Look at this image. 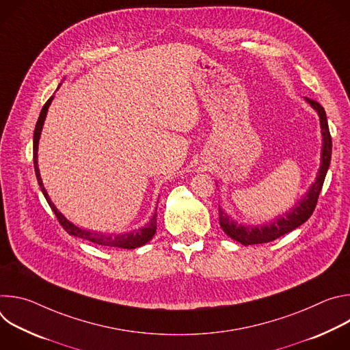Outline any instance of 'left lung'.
I'll use <instances>...</instances> for the list:
<instances>
[{"mask_svg": "<svg viewBox=\"0 0 350 350\" xmlns=\"http://www.w3.org/2000/svg\"><path fill=\"white\" fill-rule=\"evenodd\" d=\"M306 101L312 105V108L319 113L320 124H321V134H323V149H321V163L316 177V181L312 184L310 189L306 195L299 201L288 213H284L274 221L266 223L263 226H243L238 224L232 220L226 212L221 211L219 206V221L223 231L232 239L241 242L242 245H255V243H266L274 241L284 234L291 232L292 230L302 226L314 212V208L319 201V195L321 192L325 174L329 167L331 162V152H332V139L328 129L327 115L324 108L310 98H305Z\"/></svg>", "mask_w": 350, "mask_h": 350, "instance_id": "1", "label": "left lung"}]
</instances>
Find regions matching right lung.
Instances as JSON below:
<instances>
[{"label":"right lung","mask_w":350,"mask_h":350,"mask_svg":"<svg viewBox=\"0 0 350 350\" xmlns=\"http://www.w3.org/2000/svg\"><path fill=\"white\" fill-rule=\"evenodd\" d=\"M53 98L51 96L48 99V101L45 103V105L42 107L41 109V113L38 116V120L36 123V129H34V137H33V162H34V172H36V177H37V181H38V185L46 199V202L49 205V208L53 209V212L55 213L59 224L64 227V230L69 234V235H75V237H79V238H83V239H87L90 242H94L96 245H103V246H108V247H122V249H134V247H138V246H142L145 245L146 242H149L152 239V237L155 235L157 232V211L154 213V216L151 217V220H149L144 227L138 228V230H134L131 232H126V234H103V232H95V231H88V230H83L77 226H75L73 223H70L57 208L55 205L51 202V199H49L44 185H42V181H41V177H40V170H38V163H37V151H38V139H40V135H41V130H42V126H44V120H45V116H46V112H48V108L49 105H51L53 103Z\"/></svg>","instance_id":"1"}]
</instances>
